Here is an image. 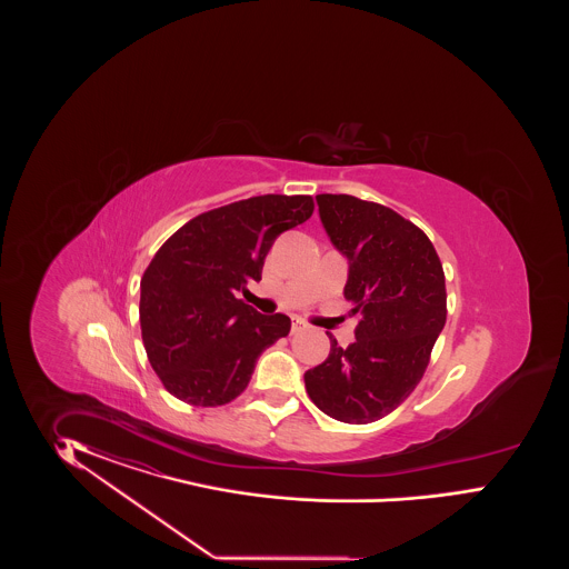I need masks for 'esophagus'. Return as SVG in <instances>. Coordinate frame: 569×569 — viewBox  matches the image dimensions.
<instances>
[{"mask_svg":"<svg viewBox=\"0 0 569 569\" xmlns=\"http://www.w3.org/2000/svg\"><path fill=\"white\" fill-rule=\"evenodd\" d=\"M302 329H307V323H305L302 319H293L292 333H296V331H302Z\"/></svg>","mask_w":569,"mask_h":569,"instance_id":"34e87169","label":"esophagus"}]
</instances>
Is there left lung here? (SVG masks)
<instances>
[{"label":"left lung","mask_w":569,"mask_h":569,"mask_svg":"<svg viewBox=\"0 0 569 569\" xmlns=\"http://www.w3.org/2000/svg\"><path fill=\"white\" fill-rule=\"evenodd\" d=\"M329 240L348 259L345 298L361 315L357 340L329 336V357L305 373L310 400L345 423L392 413L423 378L447 323L442 262L428 236L392 208L348 193H319Z\"/></svg>","instance_id":"8db88e82"}]
</instances>
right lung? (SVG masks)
Instances as JSON below:
<instances>
[{
  "mask_svg": "<svg viewBox=\"0 0 569 569\" xmlns=\"http://www.w3.org/2000/svg\"><path fill=\"white\" fill-rule=\"evenodd\" d=\"M310 196H254L198 214L160 246L141 277L139 323L148 361L172 397L221 407L240 397L260 352L288 336L290 317L243 300L279 233L305 223Z\"/></svg>",
  "mask_w": 569,
  "mask_h": 569,
  "instance_id": "1",
  "label": "right lung"
}]
</instances>
